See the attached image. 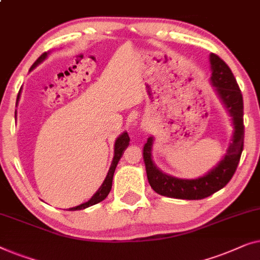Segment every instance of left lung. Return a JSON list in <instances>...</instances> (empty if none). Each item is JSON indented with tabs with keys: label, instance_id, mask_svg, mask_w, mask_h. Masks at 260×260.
<instances>
[{
	"label": "left lung",
	"instance_id": "1",
	"mask_svg": "<svg viewBox=\"0 0 260 260\" xmlns=\"http://www.w3.org/2000/svg\"><path fill=\"white\" fill-rule=\"evenodd\" d=\"M211 79L215 93L231 116L233 133L229 148L222 159L210 172L197 179H180L162 173L152 159L153 138L149 137L144 147L146 173L151 187L160 196L175 199L199 200L225 187L238 167L244 147V104L243 95L231 69L220 57L210 54Z\"/></svg>",
	"mask_w": 260,
	"mask_h": 260
}]
</instances>
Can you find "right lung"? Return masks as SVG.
<instances>
[{
  "instance_id": "obj_1",
  "label": "right lung",
  "mask_w": 260,
  "mask_h": 260,
  "mask_svg": "<svg viewBox=\"0 0 260 260\" xmlns=\"http://www.w3.org/2000/svg\"><path fill=\"white\" fill-rule=\"evenodd\" d=\"M49 53H43L41 56H40L38 60H36L34 62V64L31 66L30 69H29V72H31L32 69L38 67V66L41 63V62H43L47 58V56H48ZM21 90L22 88L20 89L19 92V95H17V101H19L20 99V94H21ZM129 145V137L128 134H127V132H123V133H121L119 135L118 138H116L115 140V144H114V156H113V160H112V164H111V167H109L108 170V173L107 175H106L105 180L104 182H102V185L100 186V188L98 189L96 192L94 193V196L90 198L88 202L83 203L81 205H79V206H75V207H72L69 208V211H79V210H85V208L89 207V206H93V205L98 204L102 202V200L106 199V197L108 196V193L111 192L112 189V182H113V175H114V172H115V168H116V165H118L119 160L121 159L122 156V153L125 149L127 148V146Z\"/></svg>"
}]
</instances>
